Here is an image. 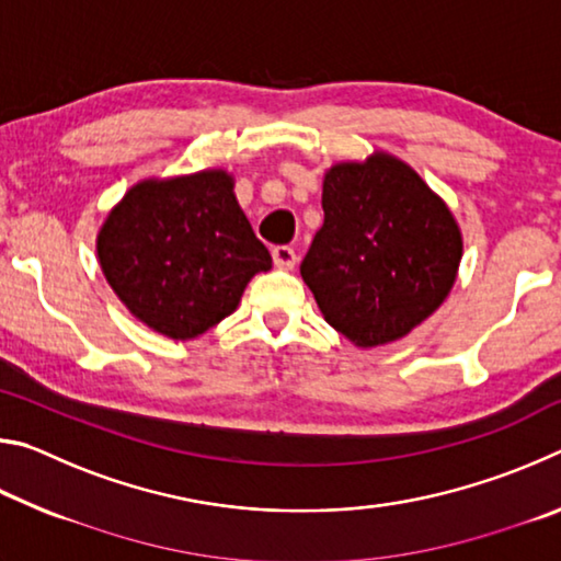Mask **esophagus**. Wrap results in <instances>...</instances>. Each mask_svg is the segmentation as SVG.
<instances>
[{
    "label": "esophagus",
    "mask_w": 561,
    "mask_h": 561,
    "mask_svg": "<svg viewBox=\"0 0 561 561\" xmlns=\"http://www.w3.org/2000/svg\"><path fill=\"white\" fill-rule=\"evenodd\" d=\"M272 260H274V264H277L279 270H291L294 264H297V252L291 250V247H287V244H277L272 250Z\"/></svg>",
    "instance_id": "34e87169"
}]
</instances>
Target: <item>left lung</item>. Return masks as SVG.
<instances>
[{
	"mask_svg": "<svg viewBox=\"0 0 561 561\" xmlns=\"http://www.w3.org/2000/svg\"><path fill=\"white\" fill-rule=\"evenodd\" d=\"M321 207L301 277L339 334L364 348L388 344L448 297L462 257L458 222L403 160L336 163Z\"/></svg>",
	"mask_w": 561,
	"mask_h": 561,
	"instance_id": "left-lung-1",
	"label": "left lung"
}]
</instances>
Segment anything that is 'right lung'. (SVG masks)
I'll return each instance as SVG.
<instances>
[{
    "mask_svg": "<svg viewBox=\"0 0 561 561\" xmlns=\"http://www.w3.org/2000/svg\"><path fill=\"white\" fill-rule=\"evenodd\" d=\"M225 170L144 180L99 232L111 289L136 319L168 339H195L240 304L270 250L252 232Z\"/></svg>",
    "mask_w": 561,
    "mask_h": 561,
    "instance_id": "obj_1",
    "label": "right lung"
}]
</instances>
